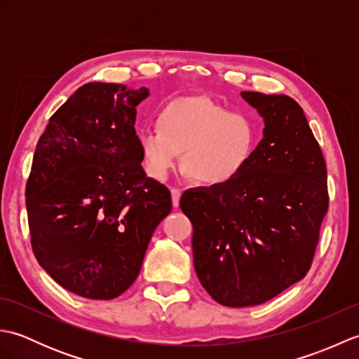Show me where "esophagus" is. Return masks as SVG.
<instances>
[{
  "instance_id": "obj_1",
  "label": "esophagus",
  "mask_w": 359,
  "mask_h": 359,
  "mask_svg": "<svg viewBox=\"0 0 359 359\" xmlns=\"http://www.w3.org/2000/svg\"><path fill=\"white\" fill-rule=\"evenodd\" d=\"M182 191L179 188H171V197H172V207L177 208L179 207V201H180Z\"/></svg>"
}]
</instances>
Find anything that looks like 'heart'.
I'll return each instance as SVG.
<instances>
[{
	"mask_svg": "<svg viewBox=\"0 0 359 359\" xmlns=\"http://www.w3.org/2000/svg\"><path fill=\"white\" fill-rule=\"evenodd\" d=\"M148 172L165 179L182 152V170L196 184L222 187L245 170L257 143V125L248 112L228 111L207 97H180L168 103L158 129L139 135Z\"/></svg>",
	"mask_w": 359,
	"mask_h": 359,
	"instance_id": "b5f03b06",
	"label": "heart"
}]
</instances>
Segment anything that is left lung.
<instances>
[{"instance_id":"left-lung-1","label":"left lung","mask_w":359,"mask_h":359,"mask_svg":"<svg viewBox=\"0 0 359 359\" xmlns=\"http://www.w3.org/2000/svg\"><path fill=\"white\" fill-rule=\"evenodd\" d=\"M241 95L265 121L250 163L230 184L180 197L197 278L226 307L259 306L306 276L329 210L325 160L301 106Z\"/></svg>"}]
</instances>
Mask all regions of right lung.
<instances>
[{
	"label": "right lung",
	"mask_w": 359,
	"mask_h": 359,
	"mask_svg": "<svg viewBox=\"0 0 359 359\" xmlns=\"http://www.w3.org/2000/svg\"><path fill=\"white\" fill-rule=\"evenodd\" d=\"M147 97V88L86 83L36 143L26 184L32 251L57 284L88 299L133 285L172 208L170 189L140 165L135 106Z\"/></svg>",
	"instance_id": "right-lung-1"
}]
</instances>
